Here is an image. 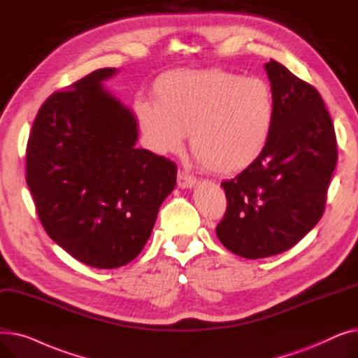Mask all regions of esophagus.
I'll return each instance as SVG.
<instances>
[{"label": "esophagus", "mask_w": 358, "mask_h": 358, "mask_svg": "<svg viewBox=\"0 0 358 358\" xmlns=\"http://www.w3.org/2000/svg\"><path fill=\"white\" fill-rule=\"evenodd\" d=\"M177 182L180 187H182V189H190V187L196 184V177L190 173L184 171V169H180L177 174Z\"/></svg>", "instance_id": "1"}]
</instances>
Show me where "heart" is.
Segmentation results:
<instances>
[{"mask_svg":"<svg viewBox=\"0 0 358 358\" xmlns=\"http://www.w3.org/2000/svg\"><path fill=\"white\" fill-rule=\"evenodd\" d=\"M152 97L154 103H135L149 148L157 154L177 152L190 134L197 161L220 176L250 166L274 126L268 84L219 68L169 71L155 81Z\"/></svg>","mask_w":358,"mask_h":358,"instance_id":"heart-1","label":"heart"}]
</instances>
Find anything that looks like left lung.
Instances as JSON below:
<instances>
[{"label": "left lung", "instance_id": "1", "mask_svg": "<svg viewBox=\"0 0 358 358\" xmlns=\"http://www.w3.org/2000/svg\"><path fill=\"white\" fill-rule=\"evenodd\" d=\"M266 69L275 111L271 135L250 166L220 184L228 208L216 227L224 248L251 259L292 248L315 227L338 159L321 94L274 59Z\"/></svg>", "mask_w": 358, "mask_h": 358}]
</instances>
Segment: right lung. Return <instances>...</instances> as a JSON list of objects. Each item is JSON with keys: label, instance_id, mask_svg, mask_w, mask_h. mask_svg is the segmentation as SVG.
<instances>
[{"label": "right lung", "instance_id": "right-lung-1", "mask_svg": "<svg viewBox=\"0 0 358 358\" xmlns=\"http://www.w3.org/2000/svg\"><path fill=\"white\" fill-rule=\"evenodd\" d=\"M115 72L97 69L49 96L26 149V181L43 229L96 268L139 255L177 181L171 159L135 146V116L101 85Z\"/></svg>", "mask_w": 358, "mask_h": 358}]
</instances>
